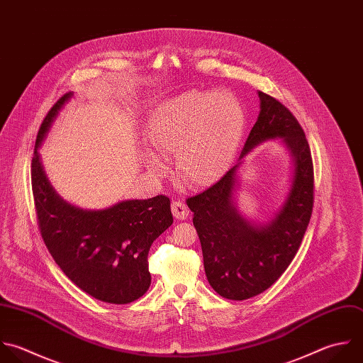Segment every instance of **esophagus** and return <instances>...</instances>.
Returning <instances> with one entry per match:
<instances>
[{
  "instance_id": "esophagus-1",
  "label": "esophagus",
  "mask_w": 363,
  "mask_h": 363,
  "mask_svg": "<svg viewBox=\"0 0 363 363\" xmlns=\"http://www.w3.org/2000/svg\"><path fill=\"white\" fill-rule=\"evenodd\" d=\"M171 211L174 213V218L178 219V220H185L189 216L188 206L181 201H174L172 205H171Z\"/></svg>"
}]
</instances>
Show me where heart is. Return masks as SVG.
I'll list each match as a JSON object with an SVG mask.
<instances>
[{
	"instance_id": "obj_1",
	"label": "heart",
	"mask_w": 363,
	"mask_h": 363,
	"mask_svg": "<svg viewBox=\"0 0 363 363\" xmlns=\"http://www.w3.org/2000/svg\"><path fill=\"white\" fill-rule=\"evenodd\" d=\"M245 110L229 93L189 90L158 104L147 123L150 145L175 155L178 177L195 186L218 181L230 167L245 131ZM145 152L151 174L167 171L164 158Z\"/></svg>"
}]
</instances>
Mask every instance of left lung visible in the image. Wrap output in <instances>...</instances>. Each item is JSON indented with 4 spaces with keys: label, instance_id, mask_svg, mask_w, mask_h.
Segmentation results:
<instances>
[{
    "label": "left lung",
    "instance_id": "1",
    "mask_svg": "<svg viewBox=\"0 0 363 363\" xmlns=\"http://www.w3.org/2000/svg\"><path fill=\"white\" fill-rule=\"evenodd\" d=\"M259 97L260 114L239 160L266 140L283 138L294 160V177L280 211L263 226L239 215L232 195L242 162L186 199L194 212L208 281L219 296L235 301L266 291L287 270L300 249L314 205V165L303 127L277 99L263 91Z\"/></svg>",
    "mask_w": 363,
    "mask_h": 363
}]
</instances>
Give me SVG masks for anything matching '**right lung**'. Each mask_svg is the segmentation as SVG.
<instances>
[{"label": "right lung", "instance_id": "right-lung-1", "mask_svg": "<svg viewBox=\"0 0 363 363\" xmlns=\"http://www.w3.org/2000/svg\"><path fill=\"white\" fill-rule=\"evenodd\" d=\"M63 94L43 118L30 162L38 228L43 243L66 277L89 296L110 304H128L151 284L148 252L174 222L171 201L158 195L124 201L104 211H83L53 191L42 169L38 147L53 118L70 99Z\"/></svg>", "mask_w": 363, "mask_h": 363}]
</instances>
